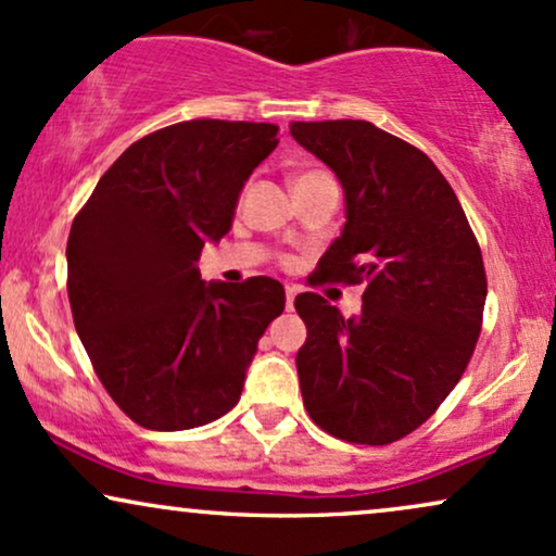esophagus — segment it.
Returning a JSON list of instances; mask_svg holds the SVG:
<instances>
[{
  "label": "esophagus",
  "instance_id": "1",
  "mask_svg": "<svg viewBox=\"0 0 556 556\" xmlns=\"http://www.w3.org/2000/svg\"><path fill=\"white\" fill-rule=\"evenodd\" d=\"M298 287L292 285V287H287V311H292V305H295V298H298Z\"/></svg>",
  "mask_w": 556,
  "mask_h": 556
}]
</instances>
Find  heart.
I'll return each instance as SVG.
<instances>
[{"mask_svg": "<svg viewBox=\"0 0 556 556\" xmlns=\"http://www.w3.org/2000/svg\"><path fill=\"white\" fill-rule=\"evenodd\" d=\"M316 176H326V173H320V170H311V173H300V176H295V184H298V180H305V178H316Z\"/></svg>", "mask_w": 556, "mask_h": 556, "instance_id": "obj_1", "label": "heart"}]
</instances>
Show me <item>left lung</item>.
Returning <instances> with one entry per match:
<instances>
[{
  "label": "left lung",
  "instance_id": "1",
  "mask_svg": "<svg viewBox=\"0 0 556 556\" xmlns=\"http://www.w3.org/2000/svg\"><path fill=\"white\" fill-rule=\"evenodd\" d=\"M290 134L344 191L346 223L316 277L367 282L350 318L316 292L295 298L305 409L333 438L388 445L430 419L469 365L486 300L479 243L443 173L404 139L352 118Z\"/></svg>",
  "mask_w": 556,
  "mask_h": 556
}]
</instances>
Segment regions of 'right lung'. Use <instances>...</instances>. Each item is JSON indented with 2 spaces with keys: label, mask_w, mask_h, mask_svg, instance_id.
Segmentation results:
<instances>
[{
  "label": "right lung",
  "mask_w": 556,
  "mask_h": 556,
  "mask_svg": "<svg viewBox=\"0 0 556 556\" xmlns=\"http://www.w3.org/2000/svg\"><path fill=\"white\" fill-rule=\"evenodd\" d=\"M279 126L184 122L134 142L98 180L66 243L70 305L100 383L147 430L214 422L238 404L285 287L210 282L199 253L219 243Z\"/></svg>",
  "instance_id": "1"
}]
</instances>
